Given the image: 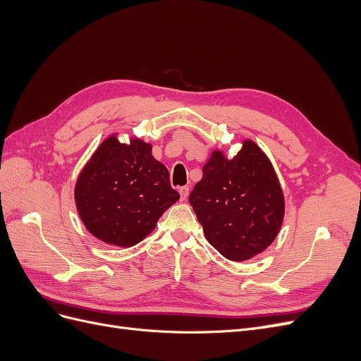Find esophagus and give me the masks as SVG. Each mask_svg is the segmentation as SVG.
Instances as JSON below:
<instances>
[{
  "mask_svg": "<svg viewBox=\"0 0 361 361\" xmlns=\"http://www.w3.org/2000/svg\"><path fill=\"white\" fill-rule=\"evenodd\" d=\"M179 194H180V199L182 200H187L188 199V194H190V187H180L179 188Z\"/></svg>",
  "mask_w": 361,
  "mask_h": 361,
  "instance_id": "esophagus-1",
  "label": "esophagus"
}]
</instances>
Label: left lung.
I'll list each match as a JSON object with an SVG mask.
<instances>
[{"label":"left lung","instance_id":"1","mask_svg":"<svg viewBox=\"0 0 361 361\" xmlns=\"http://www.w3.org/2000/svg\"><path fill=\"white\" fill-rule=\"evenodd\" d=\"M190 203L207 241L231 260L262 253L276 239L285 215L276 171L248 140L232 159L214 152Z\"/></svg>","mask_w":361,"mask_h":361}]
</instances>
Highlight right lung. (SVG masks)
<instances>
[{
    "label": "right lung",
    "instance_id": "right-lung-1",
    "mask_svg": "<svg viewBox=\"0 0 361 361\" xmlns=\"http://www.w3.org/2000/svg\"><path fill=\"white\" fill-rule=\"evenodd\" d=\"M178 200L169 170L141 140L123 145L116 137L106 138L75 187L76 207L87 231L118 247L138 244Z\"/></svg>",
    "mask_w": 361,
    "mask_h": 361
}]
</instances>
